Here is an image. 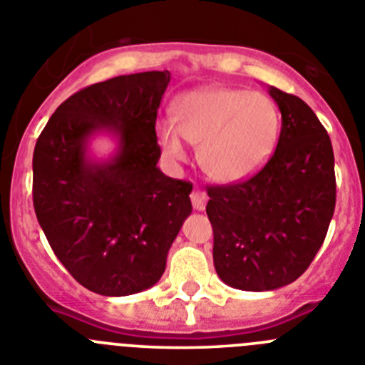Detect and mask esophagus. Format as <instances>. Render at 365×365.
<instances>
[{"mask_svg":"<svg viewBox=\"0 0 365 365\" xmlns=\"http://www.w3.org/2000/svg\"><path fill=\"white\" fill-rule=\"evenodd\" d=\"M190 199H192V205L195 210L202 212L206 208V202H208V195H206L205 190L201 188H195L192 192V195H190Z\"/></svg>","mask_w":365,"mask_h":365,"instance_id":"1","label":"esophagus"}]
</instances>
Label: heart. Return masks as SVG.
I'll list each match as a JSON object with an SVG mask.
<instances>
[{
    "mask_svg": "<svg viewBox=\"0 0 365 365\" xmlns=\"http://www.w3.org/2000/svg\"><path fill=\"white\" fill-rule=\"evenodd\" d=\"M279 137V113L269 96L235 87H205L175 102V124L160 120L157 138L172 160L199 146L201 166L219 182L252 177L270 159Z\"/></svg>",
    "mask_w": 365,
    "mask_h": 365,
    "instance_id": "b5f03b06",
    "label": "heart"
}]
</instances>
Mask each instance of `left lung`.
<instances>
[{
  "label": "left lung",
  "instance_id": "8db88e82",
  "mask_svg": "<svg viewBox=\"0 0 365 365\" xmlns=\"http://www.w3.org/2000/svg\"><path fill=\"white\" fill-rule=\"evenodd\" d=\"M282 131L269 163L250 179L208 188L214 265L240 291H274L309 269L336 202L331 138L302 98L269 87Z\"/></svg>",
  "mask_w": 365,
  "mask_h": 365
}]
</instances>
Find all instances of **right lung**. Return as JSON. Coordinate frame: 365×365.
<instances>
[{
    "mask_svg": "<svg viewBox=\"0 0 365 365\" xmlns=\"http://www.w3.org/2000/svg\"><path fill=\"white\" fill-rule=\"evenodd\" d=\"M170 78V71H148L93 83L58 106L38 137V222L71 276L96 294L153 287L192 214L193 186L157 168L155 122ZM98 133L119 143L108 161L88 155V140Z\"/></svg>",
    "mask_w": 365,
    "mask_h": 365,
    "instance_id": "1",
    "label": "right lung"
}]
</instances>
